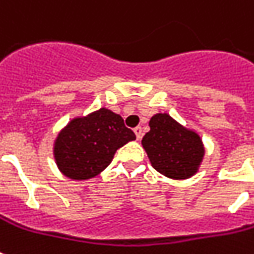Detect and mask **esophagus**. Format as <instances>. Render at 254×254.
<instances>
[{"label": "esophagus", "instance_id": "obj_1", "mask_svg": "<svg viewBox=\"0 0 254 254\" xmlns=\"http://www.w3.org/2000/svg\"><path fill=\"white\" fill-rule=\"evenodd\" d=\"M134 134H135V137H137V139H138V141L142 138V129H141V127H134Z\"/></svg>", "mask_w": 254, "mask_h": 254}]
</instances>
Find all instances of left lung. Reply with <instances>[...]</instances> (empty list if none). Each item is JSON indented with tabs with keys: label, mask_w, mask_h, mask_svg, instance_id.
<instances>
[{
	"label": "left lung",
	"mask_w": 254,
	"mask_h": 254,
	"mask_svg": "<svg viewBox=\"0 0 254 254\" xmlns=\"http://www.w3.org/2000/svg\"><path fill=\"white\" fill-rule=\"evenodd\" d=\"M150 130L143 135V149L151 166L171 179H189L199 171L204 145L199 133L183 127L169 113H157L149 121Z\"/></svg>",
	"instance_id": "1"
}]
</instances>
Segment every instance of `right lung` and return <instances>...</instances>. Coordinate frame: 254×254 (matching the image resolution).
Returning a JSON list of instances; mask_svg holds the SVG:
<instances>
[{
	"mask_svg": "<svg viewBox=\"0 0 254 254\" xmlns=\"http://www.w3.org/2000/svg\"><path fill=\"white\" fill-rule=\"evenodd\" d=\"M123 117L108 108L73 117L54 141L58 169L72 181H88L109 166L120 147L134 141Z\"/></svg>",
	"mask_w": 254,
	"mask_h": 254,
	"instance_id": "1",
	"label": "right lung"
}]
</instances>
